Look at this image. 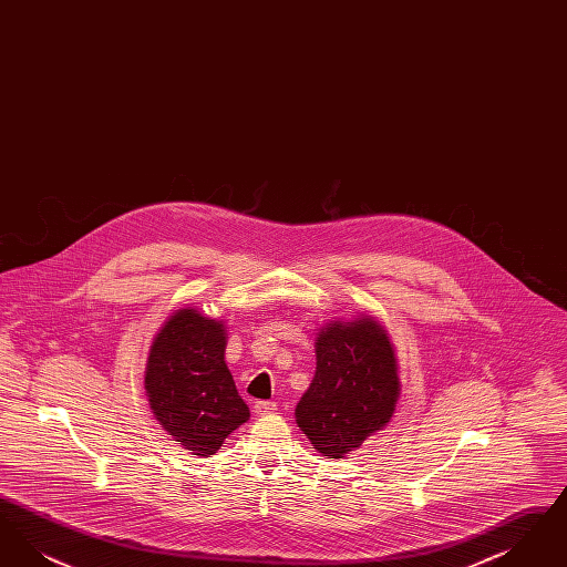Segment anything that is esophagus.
I'll return each instance as SVG.
<instances>
[{"label":"esophagus","instance_id":"34e87169","mask_svg":"<svg viewBox=\"0 0 567 567\" xmlns=\"http://www.w3.org/2000/svg\"><path fill=\"white\" fill-rule=\"evenodd\" d=\"M274 410H276L274 402H264V400H261V402H255V404H252V412H255L257 416H266V414H271Z\"/></svg>","mask_w":567,"mask_h":567}]
</instances>
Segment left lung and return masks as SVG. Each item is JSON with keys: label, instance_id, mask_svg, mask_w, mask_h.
<instances>
[{"label": "left lung", "instance_id": "1", "mask_svg": "<svg viewBox=\"0 0 567 567\" xmlns=\"http://www.w3.org/2000/svg\"><path fill=\"white\" fill-rule=\"evenodd\" d=\"M315 352L297 427L323 457L342 458L391 421L402 391L398 354L384 324L368 315L323 324Z\"/></svg>", "mask_w": 567, "mask_h": 567}]
</instances>
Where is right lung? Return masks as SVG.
Here are the masks:
<instances>
[{"label":"right lung","instance_id":"obj_1","mask_svg":"<svg viewBox=\"0 0 567 567\" xmlns=\"http://www.w3.org/2000/svg\"><path fill=\"white\" fill-rule=\"evenodd\" d=\"M225 323L189 306L167 317L148 349V405L163 430L197 457L215 455L250 416L225 363Z\"/></svg>","mask_w":567,"mask_h":567}]
</instances>
